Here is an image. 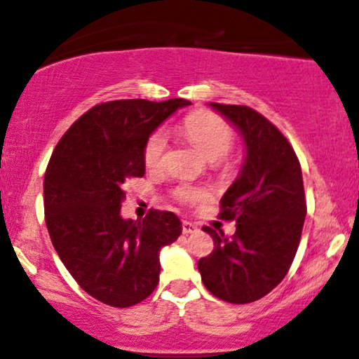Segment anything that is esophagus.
Segmentation results:
<instances>
[{
  "label": "esophagus",
  "mask_w": 359,
  "mask_h": 359,
  "mask_svg": "<svg viewBox=\"0 0 359 359\" xmlns=\"http://www.w3.org/2000/svg\"><path fill=\"white\" fill-rule=\"evenodd\" d=\"M182 233L184 234H192L197 233V226L191 221H182Z\"/></svg>",
  "instance_id": "34e87169"
}]
</instances>
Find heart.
Returning <instances> with one entry per match:
<instances>
[{
    "mask_svg": "<svg viewBox=\"0 0 359 359\" xmlns=\"http://www.w3.org/2000/svg\"><path fill=\"white\" fill-rule=\"evenodd\" d=\"M182 130L194 145L197 147V150L203 154L205 158L216 162V160L224 158L226 155L231 151L234 145V133L231 126L221 119L219 116L211 113H205V111H199V113H194L184 121ZM167 151V137L158 131V133L151 135V138L148 140L145 147V163L147 167L156 168L163 163ZM177 199L180 203H197V201H203L205 197V192L203 189L189 187H179L175 191Z\"/></svg>",
    "mask_w": 359,
    "mask_h": 359,
    "instance_id": "1",
    "label": "heart"
}]
</instances>
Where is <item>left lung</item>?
Wrapping results in <instances>:
<instances>
[{
	"instance_id": "8db88e82",
	"label": "left lung",
	"mask_w": 359,
	"mask_h": 359,
	"mask_svg": "<svg viewBox=\"0 0 359 359\" xmlns=\"http://www.w3.org/2000/svg\"><path fill=\"white\" fill-rule=\"evenodd\" d=\"M209 106L241 135L245 160L221 197V219L236 221V233L226 238L204 228L214 250L197 269L214 297L250 304L282 282L297 253L307 212L302 170L294 148L265 116L248 106Z\"/></svg>"
}]
</instances>
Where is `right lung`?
Here are the masks:
<instances>
[{"label": "right lung", "mask_w": 359, "mask_h": 359, "mask_svg": "<svg viewBox=\"0 0 359 359\" xmlns=\"http://www.w3.org/2000/svg\"><path fill=\"white\" fill-rule=\"evenodd\" d=\"M191 101L119 100L82 114L57 143L43 180L45 222L57 255L90 297L111 307L145 300L158 283L160 250L182 233L174 212L125 219L123 185L145 175L151 133Z\"/></svg>", "instance_id": "obj_1"}]
</instances>
